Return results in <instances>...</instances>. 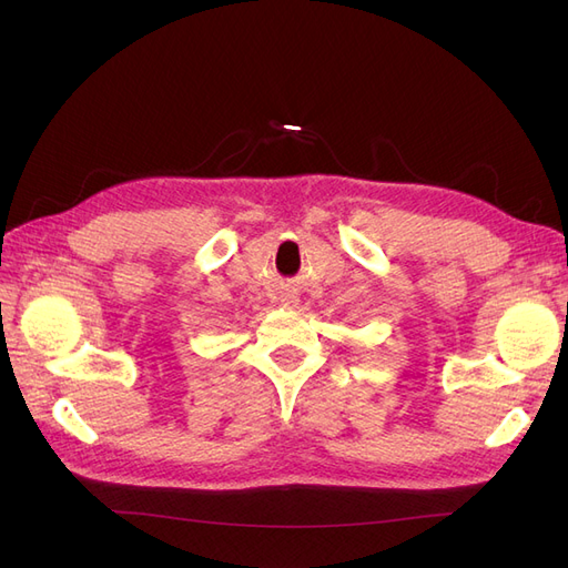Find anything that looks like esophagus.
Returning <instances> with one entry per match:
<instances>
[{"instance_id": "obj_1", "label": "esophagus", "mask_w": 568, "mask_h": 568, "mask_svg": "<svg viewBox=\"0 0 568 568\" xmlns=\"http://www.w3.org/2000/svg\"><path fill=\"white\" fill-rule=\"evenodd\" d=\"M296 301H298L296 296H284V298H282V303H284L286 307H291V305H296Z\"/></svg>"}]
</instances>
